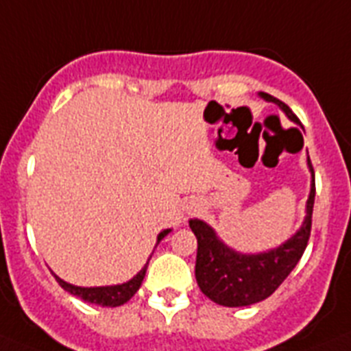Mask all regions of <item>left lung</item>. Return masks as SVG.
I'll return each instance as SVG.
<instances>
[{"instance_id":"8db88e82","label":"left lung","mask_w":351,"mask_h":351,"mask_svg":"<svg viewBox=\"0 0 351 351\" xmlns=\"http://www.w3.org/2000/svg\"><path fill=\"white\" fill-rule=\"evenodd\" d=\"M265 102L276 104L285 117L300 123L298 117L278 98L258 93ZM311 170V193L306 199L305 219L298 231L283 244L262 253H242L230 247L217 231L201 219H190V228L197 237L195 280L202 294L222 306H249L263 301L282 285L305 253L311 237L312 210H314L315 182L311 158H306Z\"/></svg>"}]
</instances>
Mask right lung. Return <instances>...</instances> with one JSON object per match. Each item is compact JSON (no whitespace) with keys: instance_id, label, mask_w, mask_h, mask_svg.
I'll return each instance as SVG.
<instances>
[{"instance_id":"right-lung-1","label":"right lung","mask_w":351,"mask_h":351,"mask_svg":"<svg viewBox=\"0 0 351 351\" xmlns=\"http://www.w3.org/2000/svg\"><path fill=\"white\" fill-rule=\"evenodd\" d=\"M172 230H163L161 233L158 234V242L156 245L161 242V240L167 237ZM150 260V258H149ZM149 260L147 263L143 265L140 273L132 276L129 282H123V283H118V285H104V287H78L73 285V283H68L64 282L62 278H59L57 274L53 273L55 280L59 282V285L68 291L69 294H73V296H78L80 300H84L86 303H95V305H100V306H120L123 303L130 300V298L134 296L138 289L141 287L143 283V278L145 273H147V267H149Z\"/></svg>"}]
</instances>
